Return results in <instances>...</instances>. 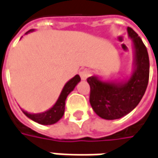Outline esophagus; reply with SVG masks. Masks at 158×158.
<instances>
[{"mask_svg": "<svg viewBox=\"0 0 158 158\" xmlns=\"http://www.w3.org/2000/svg\"><path fill=\"white\" fill-rule=\"evenodd\" d=\"M91 74V71L88 69H85V70H82L80 72H79V75H80V78L82 80H86L88 79V77L90 76Z\"/></svg>", "mask_w": 158, "mask_h": 158, "instance_id": "obj_1", "label": "esophagus"}]
</instances>
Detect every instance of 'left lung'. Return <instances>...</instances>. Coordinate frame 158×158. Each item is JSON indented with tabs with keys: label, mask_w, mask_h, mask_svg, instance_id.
I'll use <instances>...</instances> for the list:
<instances>
[{
	"label": "left lung",
	"mask_w": 158,
	"mask_h": 158,
	"mask_svg": "<svg viewBox=\"0 0 158 158\" xmlns=\"http://www.w3.org/2000/svg\"><path fill=\"white\" fill-rule=\"evenodd\" d=\"M127 32L133 47L131 75L113 81L96 75L87 79L90 86V105L99 117L106 120L120 119L131 113L143 98L148 83L149 58L147 48L132 28L128 27Z\"/></svg>",
	"instance_id": "1"
}]
</instances>
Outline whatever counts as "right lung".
I'll use <instances>...</instances> for the list:
<instances>
[{
	"label": "right lung",
	"instance_id": "obj_1",
	"mask_svg": "<svg viewBox=\"0 0 158 158\" xmlns=\"http://www.w3.org/2000/svg\"><path fill=\"white\" fill-rule=\"evenodd\" d=\"M33 31H35V29H30L26 34H28ZM79 81H80V77L79 75H76L75 77L70 79L64 85L55 104L47 111L39 113V114H30V113H27V111L22 110L24 114L27 117H28L29 119H31L34 122H35L39 124H42V125H52V124L56 123L58 121H60L61 117L64 114L65 101H66L68 95L75 88Z\"/></svg>",
	"mask_w": 158,
	"mask_h": 158
}]
</instances>
